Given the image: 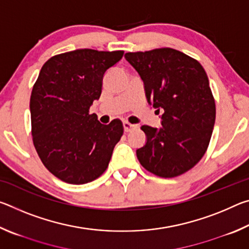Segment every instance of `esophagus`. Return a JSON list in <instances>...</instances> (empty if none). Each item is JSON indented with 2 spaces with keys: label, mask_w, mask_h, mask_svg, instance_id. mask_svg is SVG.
<instances>
[{
  "label": "esophagus",
  "mask_w": 249,
  "mask_h": 249,
  "mask_svg": "<svg viewBox=\"0 0 249 249\" xmlns=\"http://www.w3.org/2000/svg\"><path fill=\"white\" fill-rule=\"evenodd\" d=\"M123 126H124V130L126 133L127 132H130V130H133L134 128H136V125H134V124H130V123H128L127 121H125L124 123H123Z\"/></svg>",
  "instance_id": "34e87169"
}]
</instances>
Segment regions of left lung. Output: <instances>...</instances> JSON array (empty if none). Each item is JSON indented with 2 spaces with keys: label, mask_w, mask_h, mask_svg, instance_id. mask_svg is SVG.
<instances>
[{
  "label": "left lung",
  "mask_w": 249,
  "mask_h": 249,
  "mask_svg": "<svg viewBox=\"0 0 249 249\" xmlns=\"http://www.w3.org/2000/svg\"><path fill=\"white\" fill-rule=\"evenodd\" d=\"M144 82L147 102L162 112L161 127L142 125L146 144L136 150L146 170L174 178L203 157L215 123L208 75L196 59L172 48L125 53Z\"/></svg>",
  "instance_id": "left-lung-1"
}]
</instances>
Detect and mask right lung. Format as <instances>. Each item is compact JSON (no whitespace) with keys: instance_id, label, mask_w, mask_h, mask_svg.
Returning a JSON list of instances; mask_svg holds the SVG:
<instances>
[{"instance_id":"right-lung-1","label":"right lung","mask_w":249,"mask_h":249,"mask_svg":"<svg viewBox=\"0 0 249 249\" xmlns=\"http://www.w3.org/2000/svg\"><path fill=\"white\" fill-rule=\"evenodd\" d=\"M123 50L77 49L53 56L41 67L33 87L32 135L44 166L62 181L84 184L107 170L123 124H101L89 114L102 92L105 72L123 57Z\"/></svg>"}]
</instances>
